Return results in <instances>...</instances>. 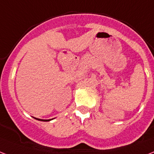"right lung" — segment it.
<instances>
[{
    "mask_svg": "<svg viewBox=\"0 0 154 154\" xmlns=\"http://www.w3.org/2000/svg\"><path fill=\"white\" fill-rule=\"evenodd\" d=\"M35 119H36V118H35ZM38 119V120H40V121H43V122H47V121L52 120L53 119Z\"/></svg>",
    "mask_w": 154,
    "mask_h": 154,
    "instance_id": "add662e5",
    "label": "right lung"
}]
</instances>
